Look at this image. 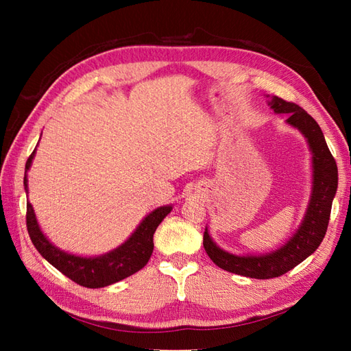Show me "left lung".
<instances>
[{
	"instance_id": "left-lung-1",
	"label": "left lung",
	"mask_w": 351,
	"mask_h": 351,
	"mask_svg": "<svg viewBox=\"0 0 351 351\" xmlns=\"http://www.w3.org/2000/svg\"><path fill=\"white\" fill-rule=\"evenodd\" d=\"M268 106L276 114H287L285 123L300 131L312 155L311 197L299 229L280 247L261 255H235L215 244L208 226L204 234V247L215 265L252 279L278 278L293 270L318 249L329 225L332 202L338 189L337 161L327 147L318 123L303 108L278 96H271Z\"/></svg>"
}]
</instances>
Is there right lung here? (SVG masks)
Segmentation results:
<instances>
[{"label": "right lung", "instance_id": "1", "mask_svg": "<svg viewBox=\"0 0 351 351\" xmlns=\"http://www.w3.org/2000/svg\"><path fill=\"white\" fill-rule=\"evenodd\" d=\"M36 149L29 155L25 164L24 189L28 195V178L27 171L32 167ZM171 205H164L155 208L146 217L140 221L136 230L126 238V241L116 249L110 250L98 256H80L75 253H69L52 244L48 237L42 232L37 223L33 205L27 202V229L29 238L37 252L54 265L58 271L68 276L73 282L87 288H104L111 283H116L128 276L137 273L151 258L154 252V234L164 217L171 211Z\"/></svg>", "mask_w": 351, "mask_h": 351}]
</instances>
